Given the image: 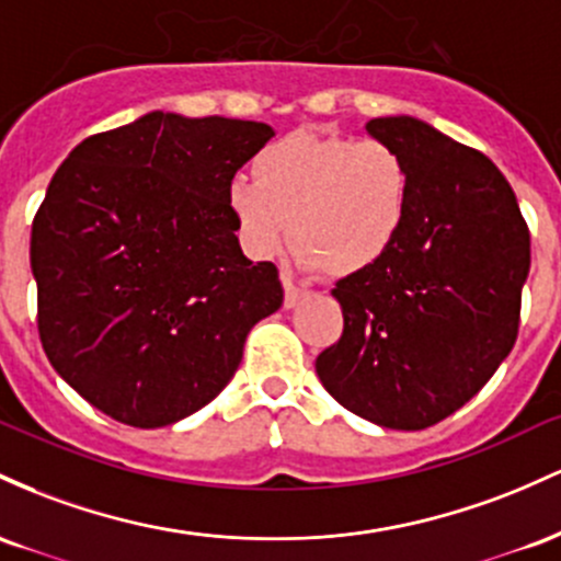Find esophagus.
<instances>
[{
  "mask_svg": "<svg viewBox=\"0 0 561 561\" xmlns=\"http://www.w3.org/2000/svg\"><path fill=\"white\" fill-rule=\"evenodd\" d=\"M283 288H286V299H283L286 307H294L307 294V286H301V283L297 278H291V275H283Z\"/></svg>",
  "mask_w": 561,
  "mask_h": 561,
  "instance_id": "esophagus-1",
  "label": "esophagus"
}]
</instances>
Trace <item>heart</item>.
Returning <instances> with one entry per match:
<instances>
[{"label":"heart","instance_id":"b5f03b06","mask_svg":"<svg viewBox=\"0 0 561 561\" xmlns=\"http://www.w3.org/2000/svg\"><path fill=\"white\" fill-rule=\"evenodd\" d=\"M254 182L228 185V211L243 249L273 260L297 243L307 267L347 278L398 241L411 206V172L392 145L294 131L251 159Z\"/></svg>","mask_w":561,"mask_h":561}]
</instances>
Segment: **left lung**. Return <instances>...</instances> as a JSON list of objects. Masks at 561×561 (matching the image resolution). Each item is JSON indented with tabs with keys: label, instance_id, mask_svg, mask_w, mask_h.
<instances>
[{
	"label": "left lung",
	"instance_id": "obj_1",
	"mask_svg": "<svg viewBox=\"0 0 561 561\" xmlns=\"http://www.w3.org/2000/svg\"><path fill=\"white\" fill-rule=\"evenodd\" d=\"M365 129L408 163L411 206L392 249L331 291L344 331L314 370L347 411L416 432L474 398L512 352L530 230L480 150L413 116Z\"/></svg>",
	"mask_w": 561,
	"mask_h": 561
}]
</instances>
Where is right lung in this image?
Instances as JSON below:
<instances>
[{"mask_svg": "<svg viewBox=\"0 0 561 561\" xmlns=\"http://www.w3.org/2000/svg\"><path fill=\"white\" fill-rule=\"evenodd\" d=\"M273 127L153 111L87 137L31 225L42 347L105 416L156 430L228 387L283 305L273 262L236 238L228 185Z\"/></svg>", "mask_w": 561, "mask_h": 561, "instance_id": "1", "label": "right lung"}]
</instances>
